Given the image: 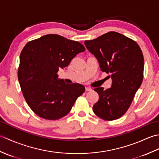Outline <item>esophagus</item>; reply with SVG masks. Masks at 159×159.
Listing matches in <instances>:
<instances>
[{
    "label": "esophagus",
    "instance_id": "obj_1",
    "mask_svg": "<svg viewBox=\"0 0 159 159\" xmlns=\"http://www.w3.org/2000/svg\"><path fill=\"white\" fill-rule=\"evenodd\" d=\"M85 90H86V92H89V91H92V89L91 88V87H85Z\"/></svg>",
    "mask_w": 159,
    "mask_h": 159
}]
</instances>
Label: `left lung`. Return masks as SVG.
I'll return each instance as SVG.
<instances>
[{
    "label": "left lung",
    "mask_w": 159,
    "mask_h": 159,
    "mask_svg": "<svg viewBox=\"0 0 159 159\" xmlns=\"http://www.w3.org/2000/svg\"><path fill=\"white\" fill-rule=\"evenodd\" d=\"M85 45L98 61L101 70L111 73L112 79L109 89H94L99 100L93 106V112L104 120H117L126 112L142 83V51L134 40L114 31L86 40Z\"/></svg>",
    "instance_id": "1"
}]
</instances>
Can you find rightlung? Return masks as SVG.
Wrapping results in <instances>:
<instances>
[{"label":"right lung","instance_id":"1","mask_svg":"<svg viewBox=\"0 0 159 159\" xmlns=\"http://www.w3.org/2000/svg\"><path fill=\"white\" fill-rule=\"evenodd\" d=\"M85 50L80 42L55 34L43 35L24 47L18 78L26 102L39 117L56 120L66 116L85 92L83 85L67 84L57 75L59 68Z\"/></svg>","mask_w":159,"mask_h":159}]
</instances>
